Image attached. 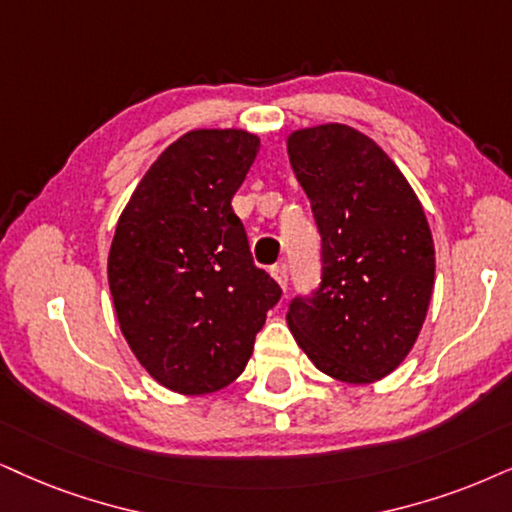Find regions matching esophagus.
Returning <instances> with one entry per match:
<instances>
[{
    "label": "esophagus",
    "instance_id": "esophagus-1",
    "mask_svg": "<svg viewBox=\"0 0 512 512\" xmlns=\"http://www.w3.org/2000/svg\"><path fill=\"white\" fill-rule=\"evenodd\" d=\"M271 276L276 278V283L283 290L288 288V267H286V264H276V267H271Z\"/></svg>",
    "mask_w": 512,
    "mask_h": 512
}]
</instances>
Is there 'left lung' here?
Returning a JSON list of instances; mask_svg holds the SVG:
<instances>
[{
	"instance_id": "obj_1",
	"label": "left lung",
	"mask_w": 512,
	"mask_h": 512,
	"mask_svg": "<svg viewBox=\"0 0 512 512\" xmlns=\"http://www.w3.org/2000/svg\"><path fill=\"white\" fill-rule=\"evenodd\" d=\"M321 234V286L295 297L288 328L321 373L349 385L390 375L418 340L435 286L423 205L383 148L328 122L288 137Z\"/></svg>"
}]
</instances>
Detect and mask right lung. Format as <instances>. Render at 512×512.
I'll list each match as a JSON object with an SVG mask.
<instances>
[{
    "instance_id": "obj_1",
    "label": "right lung",
    "mask_w": 512,
    "mask_h": 512,
    "mask_svg": "<svg viewBox=\"0 0 512 512\" xmlns=\"http://www.w3.org/2000/svg\"><path fill=\"white\" fill-rule=\"evenodd\" d=\"M257 151L260 137L245 129L186 132L148 167L115 226L108 286L120 331L172 392L234 383L281 300L231 208Z\"/></svg>"
}]
</instances>
